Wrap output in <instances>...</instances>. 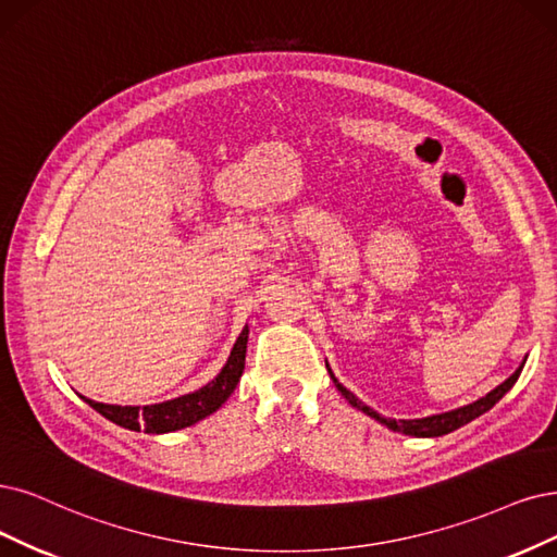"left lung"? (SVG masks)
I'll return each instance as SVG.
<instances>
[{
  "label": "left lung",
  "instance_id": "left-lung-1",
  "mask_svg": "<svg viewBox=\"0 0 557 557\" xmlns=\"http://www.w3.org/2000/svg\"><path fill=\"white\" fill-rule=\"evenodd\" d=\"M523 364H525V360L521 362V367L517 369V372H513L505 383H500L496 389H491V393L486 395V397H482V399H478V401H472V404H468V406H461V408H457V410H449V413H441V416H429V418H420V420H389V418H383V416H379L374 408H369L367 404H362L351 389H346L337 379H335V374L331 372V367H327V372H331V379H333V383L337 385V389L342 393V397L351 404L354 408H358V410H362L364 416H369V418H374L376 422H381V424H385L387 429H393V431H399V434H406V436H418V438H436V436H445V434H449V431H455V429H459V426H463V424H468V422H472L475 418H480V416H484L486 410H491L493 406H496L509 389H511V385L519 381V376H521V372H523Z\"/></svg>",
  "mask_w": 557,
  "mask_h": 557
}]
</instances>
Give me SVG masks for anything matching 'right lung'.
Segmentation results:
<instances>
[{
  "instance_id": "1",
  "label": "right lung",
  "mask_w": 557,
  "mask_h": 557,
  "mask_svg": "<svg viewBox=\"0 0 557 557\" xmlns=\"http://www.w3.org/2000/svg\"><path fill=\"white\" fill-rule=\"evenodd\" d=\"M247 333L250 331H247L245 325L232 348L230 360H226V364L222 367V372L211 383L199 387L197 393L183 395L162 404H151V406H116V404H100L87 397L82 399H85L94 410H98V413L102 418H108L110 422L131 431H144V434H170V431L193 426L199 420L215 413V410L232 397L234 387L238 385L245 369Z\"/></svg>"
}]
</instances>
